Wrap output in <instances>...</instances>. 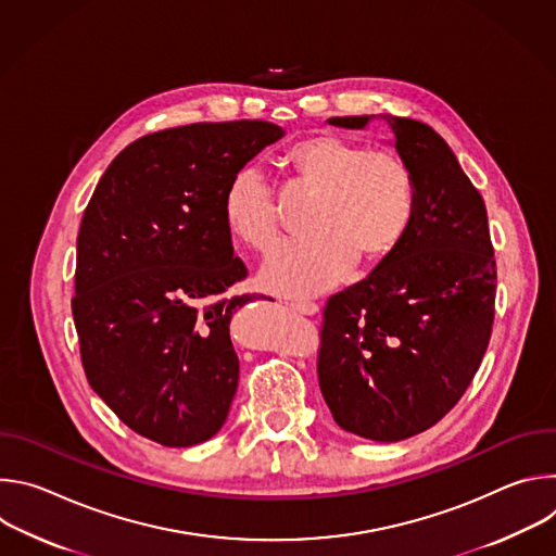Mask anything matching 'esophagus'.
Returning a JSON list of instances; mask_svg holds the SVG:
<instances>
[{
    "label": "esophagus",
    "instance_id": "34e87169",
    "mask_svg": "<svg viewBox=\"0 0 556 556\" xmlns=\"http://www.w3.org/2000/svg\"><path fill=\"white\" fill-rule=\"evenodd\" d=\"M288 307L303 314V316H312V314L319 312V305L312 303V301H294V303H288Z\"/></svg>",
    "mask_w": 556,
    "mask_h": 556
}]
</instances>
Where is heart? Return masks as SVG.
Segmentation results:
<instances>
[{"mask_svg": "<svg viewBox=\"0 0 556 556\" xmlns=\"http://www.w3.org/2000/svg\"><path fill=\"white\" fill-rule=\"evenodd\" d=\"M292 191L319 193L309 217L314 240L283 249L264 283L286 296L319 294L343 281L356 260L376 266L407 237L416 178L393 149H369L330 131L307 134L283 149ZM228 230L249 249L270 255L283 240V215L268 180L253 167L232 172L222 195Z\"/></svg>", "mask_w": 556, "mask_h": 556, "instance_id": "obj_1", "label": "heart"}]
</instances>
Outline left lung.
I'll list each match as a JSON object with an SVG mask.
<instances>
[{"mask_svg": "<svg viewBox=\"0 0 556 556\" xmlns=\"http://www.w3.org/2000/svg\"><path fill=\"white\" fill-rule=\"evenodd\" d=\"M409 163L412 228L369 277L328 299L316 374L337 425L399 442L442 420L478 374L495 319L497 266L486 206L429 125L384 116ZM371 116H334L361 129Z\"/></svg>", "mask_w": 556, "mask_h": 556, "instance_id": "1", "label": "left lung"}]
</instances>
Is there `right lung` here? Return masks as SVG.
<instances>
[{"mask_svg": "<svg viewBox=\"0 0 556 556\" xmlns=\"http://www.w3.org/2000/svg\"><path fill=\"white\" fill-rule=\"evenodd\" d=\"M283 129L193 123L127 144L99 180L76 237L72 316L92 389L138 435L193 446L226 422L240 380L228 326L260 294L224 296L232 257L222 195Z\"/></svg>", "mask_w": 556, "mask_h": 556, "instance_id": "add662e5", "label": "right lung"}]
</instances>
